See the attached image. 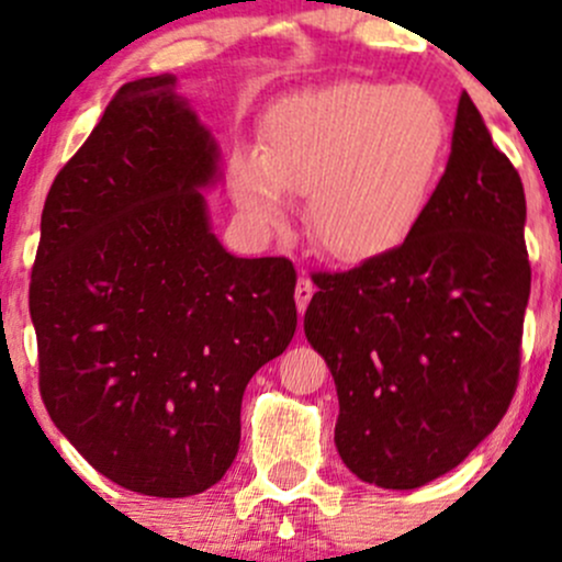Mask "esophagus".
I'll return each mask as SVG.
<instances>
[{
  "label": "esophagus",
  "instance_id": "esophagus-1",
  "mask_svg": "<svg viewBox=\"0 0 562 562\" xmlns=\"http://www.w3.org/2000/svg\"><path fill=\"white\" fill-rule=\"evenodd\" d=\"M314 295V285L308 277H299V282H295V306H299V312L303 314L306 312L308 301H312Z\"/></svg>",
  "mask_w": 562,
  "mask_h": 562
}]
</instances>
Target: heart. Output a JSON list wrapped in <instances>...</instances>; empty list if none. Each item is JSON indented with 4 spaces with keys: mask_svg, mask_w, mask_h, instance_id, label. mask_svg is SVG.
Wrapping results in <instances>:
<instances>
[{
    "mask_svg": "<svg viewBox=\"0 0 562 562\" xmlns=\"http://www.w3.org/2000/svg\"><path fill=\"white\" fill-rule=\"evenodd\" d=\"M447 142V113L428 89L340 81L280 102L261 150L232 153L229 190L261 227H280L288 198L308 192L312 240L333 259H375L423 222Z\"/></svg>",
    "mask_w": 562,
    "mask_h": 562,
    "instance_id": "heart-1",
    "label": "heart"
}]
</instances>
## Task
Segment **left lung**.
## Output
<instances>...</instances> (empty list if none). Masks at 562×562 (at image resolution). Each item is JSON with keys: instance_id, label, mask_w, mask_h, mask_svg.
<instances>
[{"instance_id": "left-lung-1", "label": "left lung", "mask_w": 562, "mask_h": 562, "mask_svg": "<svg viewBox=\"0 0 562 562\" xmlns=\"http://www.w3.org/2000/svg\"><path fill=\"white\" fill-rule=\"evenodd\" d=\"M526 195L468 92L447 171L398 248L314 277L303 333L330 367L335 447L353 475L417 488L505 417L531 293Z\"/></svg>"}]
</instances>
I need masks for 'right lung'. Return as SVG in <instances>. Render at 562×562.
Returning <instances> with one entry per match:
<instances>
[{"label": "right lung", "mask_w": 562, "mask_h": 562, "mask_svg": "<svg viewBox=\"0 0 562 562\" xmlns=\"http://www.w3.org/2000/svg\"><path fill=\"white\" fill-rule=\"evenodd\" d=\"M173 83H124L57 173L29 290L53 423L97 473L164 499L222 481L245 385L299 325L290 259H235L211 232L218 153Z\"/></svg>", "instance_id": "right-lung-1"}]
</instances>
